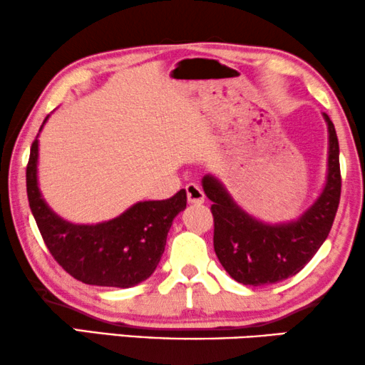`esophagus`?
<instances>
[{
  "mask_svg": "<svg viewBox=\"0 0 365 365\" xmlns=\"http://www.w3.org/2000/svg\"><path fill=\"white\" fill-rule=\"evenodd\" d=\"M185 190H187V198L190 203H203L205 202V193L203 190L198 187L197 183H188L187 187H185Z\"/></svg>",
  "mask_w": 365,
  "mask_h": 365,
  "instance_id": "1",
  "label": "esophagus"
}]
</instances>
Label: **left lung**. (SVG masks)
Here are the masks:
<instances>
[{
    "label": "left lung",
    "instance_id": "obj_1",
    "mask_svg": "<svg viewBox=\"0 0 365 365\" xmlns=\"http://www.w3.org/2000/svg\"><path fill=\"white\" fill-rule=\"evenodd\" d=\"M322 117L327 125L326 182L319 197L299 217L264 222L241 208L218 177L207 173L202 178L203 192L213 202L215 253L241 284H274L299 273L331 232L341 198V167L334 124L324 112Z\"/></svg>",
    "mask_w": 365,
    "mask_h": 365
}]
</instances>
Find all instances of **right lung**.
I'll return each instance as SVG.
<instances>
[{
    "mask_svg": "<svg viewBox=\"0 0 365 365\" xmlns=\"http://www.w3.org/2000/svg\"><path fill=\"white\" fill-rule=\"evenodd\" d=\"M48 119L49 115L39 132ZM38 160L39 140L36 137L26 168L28 200L36 225L54 259L73 278L92 286L125 289L150 278L165 251L173 218L187 207V192L182 188L167 200L137 202L107 222L73 223L59 217L43 198Z\"/></svg>",
    "mask_w": 365,
    "mask_h": 365,
    "instance_id": "obj_1",
    "label": "right lung"
}]
</instances>
